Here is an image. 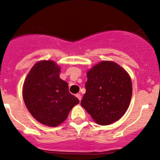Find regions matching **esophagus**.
Masks as SVG:
<instances>
[{
    "instance_id": "obj_1",
    "label": "esophagus",
    "mask_w": 160,
    "mask_h": 160,
    "mask_svg": "<svg viewBox=\"0 0 160 160\" xmlns=\"http://www.w3.org/2000/svg\"><path fill=\"white\" fill-rule=\"evenodd\" d=\"M76 97H77V98H78V99H79V101H81V95H80V93H77V94L76 95Z\"/></svg>"
}]
</instances>
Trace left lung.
I'll return each instance as SVG.
<instances>
[{
	"label": "left lung",
	"instance_id": "1",
	"mask_svg": "<svg viewBox=\"0 0 160 160\" xmlns=\"http://www.w3.org/2000/svg\"><path fill=\"white\" fill-rule=\"evenodd\" d=\"M82 107L96 123L108 125L119 120L129 106L132 94L130 76L112 61H102L87 73Z\"/></svg>",
	"mask_w": 160,
	"mask_h": 160
}]
</instances>
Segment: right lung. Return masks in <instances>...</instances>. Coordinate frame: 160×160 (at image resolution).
Wrapping results in <instances>:
<instances>
[{
  "label": "right lung",
  "instance_id": "obj_1",
  "mask_svg": "<svg viewBox=\"0 0 160 160\" xmlns=\"http://www.w3.org/2000/svg\"><path fill=\"white\" fill-rule=\"evenodd\" d=\"M60 67L52 60L36 62L25 78L22 96L34 118L50 127L58 126L79 104L69 92L68 83L59 77Z\"/></svg>",
  "mask_w": 160,
  "mask_h": 160
}]
</instances>
